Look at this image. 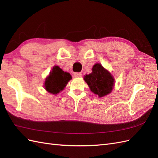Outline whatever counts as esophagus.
Returning <instances> with one entry per match:
<instances>
[{
    "label": "esophagus",
    "mask_w": 158,
    "mask_h": 158,
    "mask_svg": "<svg viewBox=\"0 0 158 158\" xmlns=\"http://www.w3.org/2000/svg\"><path fill=\"white\" fill-rule=\"evenodd\" d=\"M74 76L75 78H79V77H81V76H82V74L79 73H74Z\"/></svg>",
    "instance_id": "34e87169"
}]
</instances>
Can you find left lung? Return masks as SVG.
Returning <instances> with one entry per match:
<instances>
[{
	"label": "left lung",
	"mask_w": 158,
	"mask_h": 158,
	"mask_svg": "<svg viewBox=\"0 0 158 158\" xmlns=\"http://www.w3.org/2000/svg\"><path fill=\"white\" fill-rule=\"evenodd\" d=\"M84 80L92 92L98 95L99 98L111 94L114 85L113 75L100 63L95 64L92 67V73L85 74Z\"/></svg>",
	"instance_id": "obj_1"
}]
</instances>
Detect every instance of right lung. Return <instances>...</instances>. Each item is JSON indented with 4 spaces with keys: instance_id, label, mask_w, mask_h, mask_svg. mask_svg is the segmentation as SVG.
<instances>
[{
    "instance_id": "obj_1",
    "label": "right lung",
    "mask_w": 158,
    "mask_h": 158,
    "mask_svg": "<svg viewBox=\"0 0 158 158\" xmlns=\"http://www.w3.org/2000/svg\"><path fill=\"white\" fill-rule=\"evenodd\" d=\"M72 79L68 72H64L59 66H55L47 76L44 87L49 93L56 95L63 91Z\"/></svg>"
}]
</instances>
